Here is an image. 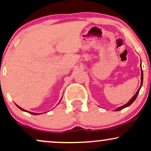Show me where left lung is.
Masks as SVG:
<instances>
[{"mask_svg": "<svg viewBox=\"0 0 151 151\" xmlns=\"http://www.w3.org/2000/svg\"><path fill=\"white\" fill-rule=\"evenodd\" d=\"M143 70H142V68H141V86H140L139 88V89H138L137 92V93H136L135 95H134V96H133V97H132V99H130V101H129V102H128L127 103H126V104H125V105H122V106H121V107H119V108H116L115 110V111H119V110H122V109H124V108H127V107L129 106V105H130L131 104H132V103H133L134 101H135L136 99H137V97L138 94H139V91H140V89H141V86H142V84H143Z\"/></svg>", "mask_w": 151, "mask_h": 151, "instance_id": "1", "label": "left lung"}]
</instances>
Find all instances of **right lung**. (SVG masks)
<instances>
[{
	"label": "right lung",
	"mask_w": 151,
	"mask_h": 151,
	"mask_svg": "<svg viewBox=\"0 0 151 151\" xmlns=\"http://www.w3.org/2000/svg\"><path fill=\"white\" fill-rule=\"evenodd\" d=\"M61 101V100H60ZM17 106V108H19V109H20L21 110H22V111H24V112H29V113H30V114H32V115H39V113H34V112H29V111H27V110H24L23 108H20V107L19 106V105H16ZM39 114H41V113H39Z\"/></svg>",
	"instance_id": "right-lung-1"
}]
</instances>
